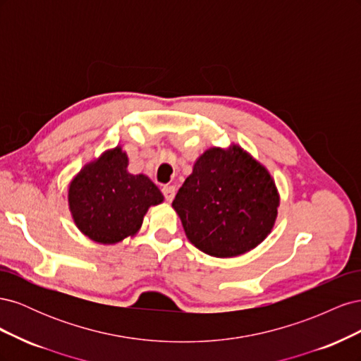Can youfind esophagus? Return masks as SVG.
<instances>
[{
  "instance_id": "esophagus-1",
  "label": "esophagus",
  "mask_w": 361,
  "mask_h": 361,
  "mask_svg": "<svg viewBox=\"0 0 361 361\" xmlns=\"http://www.w3.org/2000/svg\"><path fill=\"white\" fill-rule=\"evenodd\" d=\"M162 194H164V197H166L167 202H171L174 199V187H173V185H164Z\"/></svg>"
}]
</instances>
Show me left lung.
<instances>
[{
	"label": "left lung",
	"instance_id": "1",
	"mask_svg": "<svg viewBox=\"0 0 361 361\" xmlns=\"http://www.w3.org/2000/svg\"><path fill=\"white\" fill-rule=\"evenodd\" d=\"M171 204L191 244L214 257H233L271 232L279 194L267 169L243 149L212 147L194 164Z\"/></svg>",
	"mask_w": 361,
	"mask_h": 361
}]
</instances>
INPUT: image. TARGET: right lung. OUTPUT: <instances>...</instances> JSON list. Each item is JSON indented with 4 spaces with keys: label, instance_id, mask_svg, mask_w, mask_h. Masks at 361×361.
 <instances>
[{
    "label": "right lung",
    "instance_id": "right-lung-1",
    "mask_svg": "<svg viewBox=\"0 0 361 361\" xmlns=\"http://www.w3.org/2000/svg\"><path fill=\"white\" fill-rule=\"evenodd\" d=\"M162 200L161 191L147 176L128 173V157L120 147L85 166L69 188L76 226L101 244H116L134 235L149 206Z\"/></svg>",
    "mask_w": 361,
    "mask_h": 361
}]
</instances>
